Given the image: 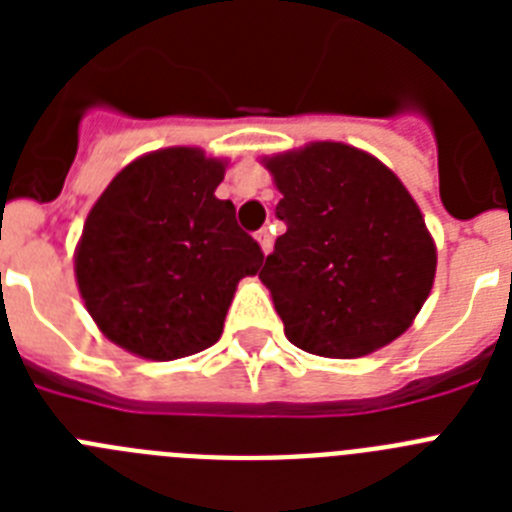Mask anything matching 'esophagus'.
Returning a JSON list of instances; mask_svg holds the SVG:
<instances>
[{
	"label": "esophagus",
	"instance_id": "esophagus-1",
	"mask_svg": "<svg viewBox=\"0 0 512 512\" xmlns=\"http://www.w3.org/2000/svg\"><path fill=\"white\" fill-rule=\"evenodd\" d=\"M256 241H259L261 251L269 253L271 246H274V238H271V230L269 228H261L259 233H256Z\"/></svg>",
	"mask_w": 512,
	"mask_h": 512
}]
</instances>
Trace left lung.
Wrapping results in <instances>:
<instances>
[{"instance_id": "obj_1", "label": "left lung", "mask_w": 512, "mask_h": 512, "mask_svg": "<svg viewBox=\"0 0 512 512\" xmlns=\"http://www.w3.org/2000/svg\"><path fill=\"white\" fill-rule=\"evenodd\" d=\"M287 225L259 279L297 348L359 359L413 325L436 277L420 207L382 161L318 140L264 158Z\"/></svg>"}]
</instances>
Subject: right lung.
<instances>
[{"instance_id": "1", "label": "right lung", "mask_w": 512, "mask_h": 512, "mask_svg": "<svg viewBox=\"0 0 512 512\" xmlns=\"http://www.w3.org/2000/svg\"><path fill=\"white\" fill-rule=\"evenodd\" d=\"M225 161L200 148L135 158L104 189L76 246V284L104 336L174 361L220 338L235 287L264 253L217 200Z\"/></svg>"}]
</instances>
